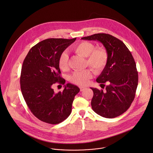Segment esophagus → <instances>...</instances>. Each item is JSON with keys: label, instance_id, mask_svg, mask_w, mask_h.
<instances>
[{"label": "esophagus", "instance_id": "obj_1", "mask_svg": "<svg viewBox=\"0 0 153 153\" xmlns=\"http://www.w3.org/2000/svg\"><path fill=\"white\" fill-rule=\"evenodd\" d=\"M79 88H80V91L82 92V91H83L85 89H86V88L85 87H83V86H79Z\"/></svg>", "mask_w": 153, "mask_h": 153}]
</instances>
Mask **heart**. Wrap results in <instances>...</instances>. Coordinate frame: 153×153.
<instances>
[{
	"label": "heart",
	"mask_w": 153,
	"mask_h": 153,
	"mask_svg": "<svg viewBox=\"0 0 153 153\" xmlns=\"http://www.w3.org/2000/svg\"><path fill=\"white\" fill-rule=\"evenodd\" d=\"M73 50L78 55L86 57V64L90 66L96 73L103 70L106 65L108 54L105 48L99 47L88 42H82L75 45ZM68 56L67 53H62L59 57L58 65L62 71H66L68 67ZM92 71L88 68L82 71H76L70 77L72 83L82 86L88 84L93 76Z\"/></svg>",
	"instance_id": "heart-1"
}]
</instances>
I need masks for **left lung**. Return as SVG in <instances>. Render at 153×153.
<instances>
[{
    "label": "left lung",
    "mask_w": 153,
    "mask_h": 153,
    "mask_svg": "<svg viewBox=\"0 0 153 153\" xmlns=\"http://www.w3.org/2000/svg\"><path fill=\"white\" fill-rule=\"evenodd\" d=\"M81 39L100 42L108 54L106 65L97 82L109 84L105 92L91 88L94 92L92 108L103 117H117L129 108L135 97L138 72L134 59L125 44L110 34L98 33Z\"/></svg>",
    "instance_id": "obj_1"
}]
</instances>
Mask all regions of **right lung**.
Wrapping results in <instances>:
<instances>
[{"instance_id": "1", "label": "right lung", "mask_w": 153, "mask_h": 153, "mask_svg": "<svg viewBox=\"0 0 153 153\" xmlns=\"http://www.w3.org/2000/svg\"><path fill=\"white\" fill-rule=\"evenodd\" d=\"M72 39H48L39 42L28 51L22 67L20 87L31 113L44 122L56 125L65 120L72 111V104L79 88L71 83L62 92L55 93L53 85H64L58 65L60 55Z\"/></svg>"}]
</instances>
